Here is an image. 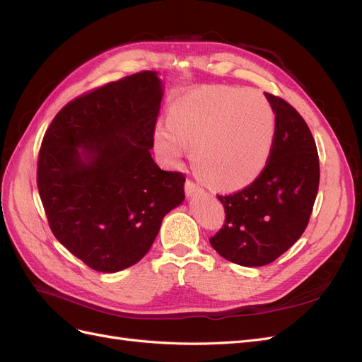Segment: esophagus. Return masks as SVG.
I'll use <instances>...</instances> for the list:
<instances>
[{
    "mask_svg": "<svg viewBox=\"0 0 362 362\" xmlns=\"http://www.w3.org/2000/svg\"><path fill=\"white\" fill-rule=\"evenodd\" d=\"M201 192H202V189L198 184H194L193 181H185V193H187V196H194Z\"/></svg>",
    "mask_w": 362,
    "mask_h": 362,
    "instance_id": "34e87169",
    "label": "esophagus"
}]
</instances>
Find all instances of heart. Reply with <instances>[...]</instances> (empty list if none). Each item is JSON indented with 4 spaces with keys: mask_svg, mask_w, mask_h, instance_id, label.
<instances>
[{
    "mask_svg": "<svg viewBox=\"0 0 362 362\" xmlns=\"http://www.w3.org/2000/svg\"><path fill=\"white\" fill-rule=\"evenodd\" d=\"M170 125H157L154 146L168 164L193 151L199 177L218 190H240L266 169L275 141V113L252 89H217L175 105Z\"/></svg>",
    "mask_w": 362,
    "mask_h": 362,
    "instance_id": "b5f03b06",
    "label": "heart"
}]
</instances>
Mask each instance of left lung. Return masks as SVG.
Instances as JSON below:
<instances>
[{
	"instance_id": "8db88e82",
	"label": "left lung",
	"mask_w": 362,
	"mask_h": 362,
	"mask_svg": "<svg viewBox=\"0 0 362 362\" xmlns=\"http://www.w3.org/2000/svg\"><path fill=\"white\" fill-rule=\"evenodd\" d=\"M275 113V141L259 177L229 196L225 225L211 246L245 267L270 264L303 234L319 190V154L302 116L278 96L264 93Z\"/></svg>"
}]
</instances>
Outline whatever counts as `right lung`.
I'll return each instance as SVG.
<instances>
[{
    "label": "right lung",
    "mask_w": 362,
    "mask_h": 362,
    "mask_svg": "<svg viewBox=\"0 0 362 362\" xmlns=\"http://www.w3.org/2000/svg\"><path fill=\"white\" fill-rule=\"evenodd\" d=\"M164 86L156 71L108 83L63 107L42 141L37 189L71 254L115 273L146 255L185 177L151 157Z\"/></svg>",
    "instance_id": "1"
}]
</instances>
